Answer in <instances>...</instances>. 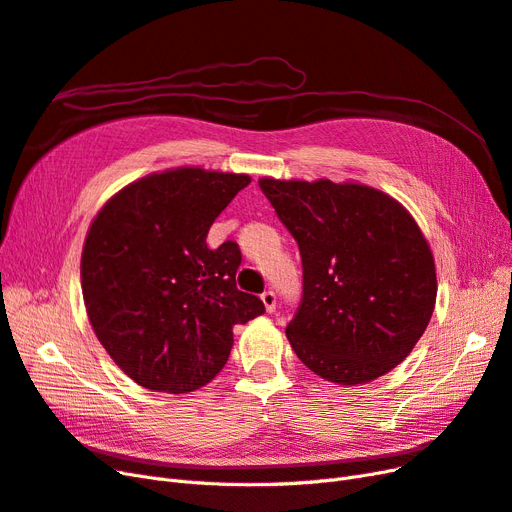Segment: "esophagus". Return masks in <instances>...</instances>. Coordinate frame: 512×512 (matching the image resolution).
I'll return each instance as SVG.
<instances>
[{
    "mask_svg": "<svg viewBox=\"0 0 512 512\" xmlns=\"http://www.w3.org/2000/svg\"><path fill=\"white\" fill-rule=\"evenodd\" d=\"M260 299H262V303H265V309L267 312L271 314L273 309H275V303H277V299H275V292L273 290H265L260 294Z\"/></svg>",
    "mask_w": 512,
    "mask_h": 512,
    "instance_id": "esophagus-1",
    "label": "esophagus"
}]
</instances>
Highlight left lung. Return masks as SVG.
Returning <instances> with one entry per match:
<instances>
[{"instance_id": "1", "label": "left lung", "mask_w": 512, "mask_h": 512, "mask_svg": "<svg viewBox=\"0 0 512 512\" xmlns=\"http://www.w3.org/2000/svg\"><path fill=\"white\" fill-rule=\"evenodd\" d=\"M299 243L303 299L286 327L303 365L354 386L412 352L436 307V262L408 209L363 183L262 177Z\"/></svg>"}]
</instances>
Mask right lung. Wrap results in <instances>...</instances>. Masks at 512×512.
<instances>
[{
	"label": "right lung",
	"mask_w": 512,
	"mask_h": 512,
	"mask_svg": "<svg viewBox=\"0 0 512 512\" xmlns=\"http://www.w3.org/2000/svg\"><path fill=\"white\" fill-rule=\"evenodd\" d=\"M250 175L196 166L151 173L119 190L91 222L81 286L100 344L136 384L190 393L220 374L232 327L265 305L237 288L235 241L207 232Z\"/></svg>",
	"instance_id": "add662e5"
}]
</instances>
